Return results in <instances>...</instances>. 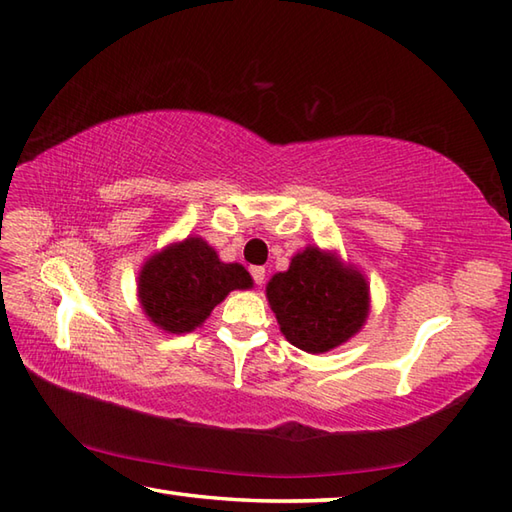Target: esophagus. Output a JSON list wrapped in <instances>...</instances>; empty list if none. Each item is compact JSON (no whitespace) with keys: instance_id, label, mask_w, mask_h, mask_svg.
<instances>
[{"instance_id":"esophagus-1","label":"esophagus","mask_w":512,"mask_h":512,"mask_svg":"<svg viewBox=\"0 0 512 512\" xmlns=\"http://www.w3.org/2000/svg\"><path fill=\"white\" fill-rule=\"evenodd\" d=\"M250 275H253L255 286H264V279H266V268L264 266H253V268H250Z\"/></svg>"}]
</instances>
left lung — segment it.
I'll return each mask as SVG.
<instances>
[{
  "instance_id": "1",
  "label": "left lung",
  "mask_w": 512,
  "mask_h": 512,
  "mask_svg": "<svg viewBox=\"0 0 512 512\" xmlns=\"http://www.w3.org/2000/svg\"><path fill=\"white\" fill-rule=\"evenodd\" d=\"M266 297L286 339L310 354L345 343L361 330L369 310L363 275L314 246L268 281Z\"/></svg>"
}]
</instances>
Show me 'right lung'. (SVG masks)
Listing matches in <instances>:
<instances>
[{
  "instance_id": "right-lung-1",
  "label": "right lung",
  "mask_w": 512,
  "mask_h": 512,
  "mask_svg": "<svg viewBox=\"0 0 512 512\" xmlns=\"http://www.w3.org/2000/svg\"><path fill=\"white\" fill-rule=\"evenodd\" d=\"M253 284L244 266L224 264L200 237H189L154 255L140 270L138 297L158 328L182 334L209 317L231 290Z\"/></svg>"
}]
</instances>
